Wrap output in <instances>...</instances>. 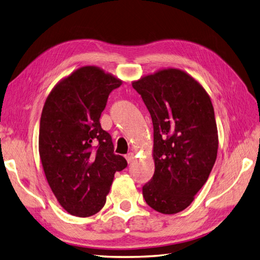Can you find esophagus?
Returning a JSON list of instances; mask_svg holds the SVG:
<instances>
[{
  "label": "esophagus",
  "instance_id": "1",
  "mask_svg": "<svg viewBox=\"0 0 260 260\" xmlns=\"http://www.w3.org/2000/svg\"><path fill=\"white\" fill-rule=\"evenodd\" d=\"M134 159H135V156H134V154H133V152H129V154L126 155V160H127L128 164H132L133 161H134Z\"/></svg>",
  "mask_w": 260,
  "mask_h": 260
}]
</instances>
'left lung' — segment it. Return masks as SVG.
<instances>
[{"mask_svg":"<svg viewBox=\"0 0 260 260\" xmlns=\"http://www.w3.org/2000/svg\"><path fill=\"white\" fill-rule=\"evenodd\" d=\"M154 126L155 172L143 187L151 209H187L208 180L218 148L214 109L202 84L183 70L160 69L132 82Z\"/></svg>","mask_w":260,"mask_h":260,"instance_id":"left-lung-1","label":"left lung"}]
</instances>
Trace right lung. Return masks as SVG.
I'll return each mask as SVG.
<instances>
[{
	"label": "right lung",
	"instance_id": "add662e5",
	"mask_svg": "<svg viewBox=\"0 0 260 260\" xmlns=\"http://www.w3.org/2000/svg\"><path fill=\"white\" fill-rule=\"evenodd\" d=\"M122 83L99 67L84 66L62 78L46 99L39 156L52 193L71 215L101 211L115 172L127 167L100 124L109 94Z\"/></svg>",
	"mask_w": 260,
	"mask_h": 260
}]
</instances>
